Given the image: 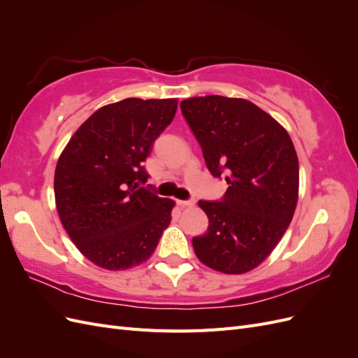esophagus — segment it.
I'll return each mask as SVG.
<instances>
[{"mask_svg":"<svg viewBox=\"0 0 358 358\" xmlns=\"http://www.w3.org/2000/svg\"><path fill=\"white\" fill-rule=\"evenodd\" d=\"M176 203L180 206V208H189V206H194V203L196 201L191 199V200H178Z\"/></svg>","mask_w":358,"mask_h":358,"instance_id":"esophagus-1","label":"esophagus"}]
</instances>
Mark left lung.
<instances>
[{"label":"left lung","mask_w":358,"mask_h":358,"mask_svg":"<svg viewBox=\"0 0 358 358\" xmlns=\"http://www.w3.org/2000/svg\"><path fill=\"white\" fill-rule=\"evenodd\" d=\"M180 110L213 178L229 188L200 200L208 231L192 237L200 262L245 273L264 262L287 231L299 192V159L285 129L254 103L221 95L183 100Z\"/></svg>","instance_id":"8db88e82"}]
</instances>
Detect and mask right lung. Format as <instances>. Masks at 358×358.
<instances>
[{
	"instance_id": "right-lung-1",
	"label": "right lung",
	"mask_w": 358,
	"mask_h": 358,
	"mask_svg": "<svg viewBox=\"0 0 358 358\" xmlns=\"http://www.w3.org/2000/svg\"><path fill=\"white\" fill-rule=\"evenodd\" d=\"M176 109V99L104 106L61 154L57 209L71 241L94 264L125 270L146 262L169 227L175 201L143 187L149 175L142 162Z\"/></svg>"
}]
</instances>
